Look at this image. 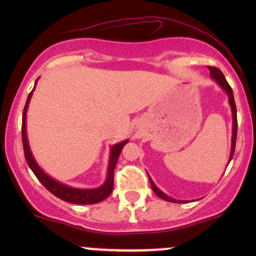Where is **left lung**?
<instances>
[{"mask_svg": "<svg viewBox=\"0 0 256 256\" xmlns=\"http://www.w3.org/2000/svg\"><path fill=\"white\" fill-rule=\"evenodd\" d=\"M208 70H210V76H212L213 79H216V82H218L220 86L222 88L226 91V94L228 95V102H230L231 104V110H232V116H234V128H232V146H231V156H230V161L232 156H234V146H236V138H237V110H236V104H234V92H232V89L231 86L228 85V82H226L225 79V76L222 74V72L220 71L219 68H216V67L214 66H208ZM149 180H150V185L152 188V190H154V192L160 198L165 200V201H168V202H176V204H179V202H184V201H179V200H174L172 198H170V196H167L161 192L160 189H158L156 185L154 184V182L152 180V178L149 177Z\"/></svg>", "mask_w": 256, "mask_h": 256, "instance_id": "1", "label": "left lung"}]
</instances>
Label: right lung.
I'll use <instances>...</instances> for the list:
<instances>
[{
	"label": "right lung",
	"instance_id": "add662e5",
	"mask_svg": "<svg viewBox=\"0 0 256 256\" xmlns=\"http://www.w3.org/2000/svg\"><path fill=\"white\" fill-rule=\"evenodd\" d=\"M37 83V80H36ZM34 90V88L32 91ZM32 91L28 94V100H26V104L24 107V112H22V146H24V154L26 162L32 172L34 173L38 180L42 183V185L46 188V190H49L52 195H55L56 198H61L62 201L70 202V204H98V202L104 201V198H107L113 192V185H114V168H116V162H118V158L120 155V152L122 150L124 146L128 143V140L118 143V144L112 146L110 152V166H108V176L106 183L102 185L98 189H92V190H80V189H74V188L66 186V185L60 184L58 182L54 180V179L48 177V176L44 173L42 170L38 167L36 161L34 160L30 148H28V137H26V110H28V102L32 96Z\"/></svg>",
	"mask_w": 256,
	"mask_h": 256
}]
</instances>
